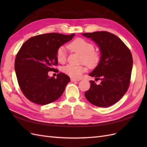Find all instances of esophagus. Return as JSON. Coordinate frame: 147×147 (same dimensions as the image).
Wrapping results in <instances>:
<instances>
[{
  "instance_id": "1",
  "label": "esophagus",
  "mask_w": 147,
  "mask_h": 147,
  "mask_svg": "<svg viewBox=\"0 0 147 147\" xmlns=\"http://www.w3.org/2000/svg\"><path fill=\"white\" fill-rule=\"evenodd\" d=\"M70 80H71V82H78V81H80V80L79 79H75V78H71Z\"/></svg>"
}]
</instances>
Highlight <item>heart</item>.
Returning a JSON list of instances; mask_svg holds the SVG:
<instances>
[{
    "instance_id": "b5f03b06",
    "label": "heart",
    "mask_w": 147,
    "mask_h": 147,
    "mask_svg": "<svg viewBox=\"0 0 147 147\" xmlns=\"http://www.w3.org/2000/svg\"><path fill=\"white\" fill-rule=\"evenodd\" d=\"M70 50L77 52L82 55V61L90 68H93L99 64L100 60V53L94 50V45L83 38L75 39L68 45ZM57 59L60 63H64L66 61L67 53L64 47L57 49L56 52ZM86 71L83 65L69 64L64 68V72L69 76L79 78Z\"/></svg>"
}]
</instances>
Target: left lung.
Returning a JSON list of instances; mask_svg holds the SVG:
<instances>
[{
	"label": "left lung",
	"mask_w": 147,
	"mask_h": 147,
	"mask_svg": "<svg viewBox=\"0 0 147 147\" xmlns=\"http://www.w3.org/2000/svg\"><path fill=\"white\" fill-rule=\"evenodd\" d=\"M99 47L100 60L89 75L101 81L97 84L91 80L90 90L84 93L94 105L107 107L117 102L129 86L133 61L131 53L116 35L106 31L83 33Z\"/></svg>",
	"instance_id": "8db88e82"
}]
</instances>
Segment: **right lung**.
I'll use <instances>...</instances> for the list:
<instances>
[{
	"instance_id": "1",
	"label": "right lung",
	"mask_w": 147,
	"mask_h": 147,
	"mask_svg": "<svg viewBox=\"0 0 147 147\" xmlns=\"http://www.w3.org/2000/svg\"><path fill=\"white\" fill-rule=\"evenodd\" d=\"M75 34L63 35L48 33L36 35L25 42L15 62V70L19 86L27 99L39 105H47L63 94L70 78L59 73L57 78L48 73L57 70V49L72 39Z\"/></svg>"
}]
</instances>
